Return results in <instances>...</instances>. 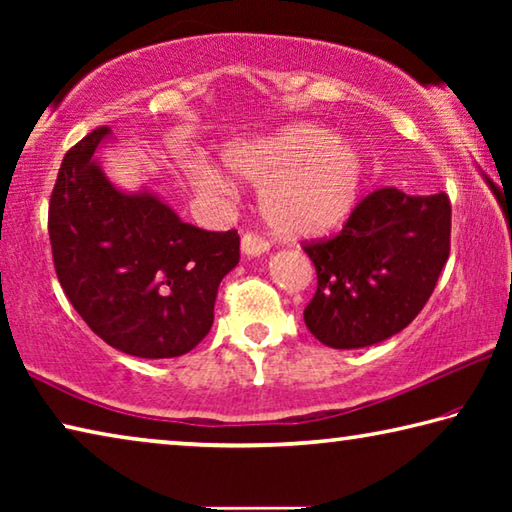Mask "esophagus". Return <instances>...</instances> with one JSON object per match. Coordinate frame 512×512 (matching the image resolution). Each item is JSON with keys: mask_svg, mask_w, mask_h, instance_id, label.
Returning a JSON list of instances; mask_svg holds the SVG:
<instances>
[{"mask_svg": "<svg viewBox=\"0 0 512 512\" xmlns=\"http://www.w3.org/2000/svg\"><path fill=\"white\" fill-rule=\"evenodd\" d=\"M241 250H244V255L248 257L262 255L268 250V241L262 235H257V232H246V235L241 237Z\"/></svg>", "mask_w": 512, "mask_h": 512, "instance_id": "obj_1", "label": "esophagus"}]
</instances>
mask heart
Wrapping results in <instances>:
<instances>
[{"label":"heart","mask_w":512,"mask_h":512,"mask_svg":"<svg viewBox=\"0 0 512 512\" xmlns=\"http://www.w3.org/2000/svg\"><path fill=\"white\" fill-rule=\"evenodd\" d=\"M223 160L239 176L262 180L259 210L277 235L289 239L339 228L359 205L366 185L363 155L314 124L235 142ZM189 176L205 194H223L230 187L225 173L205 160L189 164Z\"/></svg>","instance_id":"heart-1"}]
</instances>
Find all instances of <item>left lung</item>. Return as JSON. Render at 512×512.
<instances>
[{"instance_id": "left-lung-1", "label": "left lung", "mask_w": 512, "mask_h": 512, "mask_svg": "<svg viewBox=\"0 0 512 512\" xmlns=\"http://www.w3.org/2000/svg\"><path fill=\"white\" fill-rule=\"evenodd\" d=\"M452 203L445 192L406 196L395 187L368 194L334 237L302 241L316 266L305 325L336 350L393 336L427 305L449 259Z\"/></svg>"}]
</instances>
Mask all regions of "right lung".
I'll list each match as a JSON object with an SVG mask.
<instances>
[{
	"label": "right lung",
	"instance_id": "obj_1",
	"mask_svg": "<svg viewBox=\"0 0 512 512\" xmlns=\"http://www.w3.org/2000/svg\"><path fill=\"white\" fill-rule=\"evenodd\" d=\"M106 135L108 126L85 135L60 164L49 201L58 282L112 348L180 357L210 332L219 284L239 264V235L180 221L149 192H119L92 158Z\"/></svg>",
	"mask_w": 512,
	"mask_h": 512
}]
</instances>
